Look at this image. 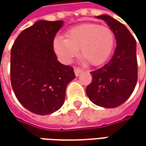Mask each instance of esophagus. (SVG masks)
I'll use <instances>...</instances> for the list:
<instances>
[{
    "instance_id": "34e87169",
    "label": "esophagus",
    "mask_w": 146,
    "mask_h": 146,
    "mask_svg": "<svg viewBox=\"0 0 146 146\" xmlns=\"http://www.w3.org/2000/svg\"><path fill=\"white\" fill-rule=\"evenodd\" d=\"M74 71H75V75H76V76H79V75L82 72V70H80V68H78V67H75V68H74Z\"/></svg>"
}]
</instances>
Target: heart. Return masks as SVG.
Wrapping results in <instances>:
<instances>
[{
  "instance_id": "obj_1",
  "label": "heart",
  "mask_w": 146,
  "mask_h": 146,
  "mask_svg": "<svg viewBox=\"0 0 146 146\" xmlns=\"http://www.w3.org/2000/svg\"><path fill=\"white\" fill-rule=\"evenodd\" d=\"M66 39L57 36L53 40V49L60 60L70 62L78 55L93 66L104 63L113 50L115 34L110 27L97 23H84L70 29Z\"/></svg>"
}]
</instances>
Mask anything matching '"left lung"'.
<instances>
[{
    "instance_id": "obj_1",
    "label": "left lung",
    "mask_w": 146,
    "mask_h": 146,
    "mask_svg": "<svg viewBox=\"0 0 146 146\" xmlns=\"http://www.w3.org/2000/svg\"><path fill=\"white\" fill-rule=\"evenodd\" d=\"M114 31L116 48L108 63L91 72L86 88L89 100L105 108H115L131 96L137 82V41L125 26L109 15L97 16Z\"/></svg>"
}]
</instances>
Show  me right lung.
Returning a JSON list of instances; mask_svg holds the SVG:
<instances>
[{
  "label": "right lung",
  "mask_w": 146,
  "mask_h": 146,
  "mask_svg": "<svg viewBox=\"0 0 146 146\" xmlns=\"http://www.w3.org/2000/svg\"><path fill=\"white\" fill-rule=\"evenodd\" d=\"M63 21L39 20L22 31L10 53V80L15 96L26 109L45 115L65 102L67 84L76 78L73 68L60 63L53 40Z\"/></svg>",
  "instance_id": "right-lung-1"
}]
</instances>
